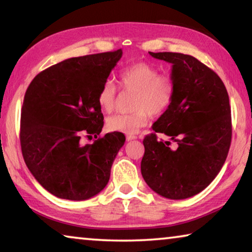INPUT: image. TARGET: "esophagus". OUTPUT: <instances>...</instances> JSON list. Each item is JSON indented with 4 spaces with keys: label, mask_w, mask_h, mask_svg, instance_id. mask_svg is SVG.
<instances>
[{
    "label": "esophagus",
    "mask_w": 252,
    "mask_h": 252,
    "mask_svg": "<svg viewBox=\"0 0 252 252\" xmlns=\"http://www.w3.org/2000/svg\"><path fill=\"white\" fill-rule=\"evenodd\" d=\"M135 139H137V137H135V135H133V134H126V140L127 141L135 140Z\"/></svg>",
    "instance_id": "obj_1"
}]
</instances>
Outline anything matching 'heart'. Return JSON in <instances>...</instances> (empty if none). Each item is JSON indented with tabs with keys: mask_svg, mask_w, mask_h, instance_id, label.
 I'll return each instance as SVG.
<instances>
[{
	"mask_svg": "<svg viewBox=\"0 0 252 252\" xmlns=\"http://www.w3.org/2000/svg\"><path fill=\"white\" fill-rule=\"evenodd\" d=\"M123 91L134 93L132 113L115 114L106 120V127L114 132L132 134L146 126L150 115H160L168 110L174 98L175 86L169 76L159 75L157 67L148 63H135L126 67L119 77ZM117 87L106 81L97 93V103L104 112L115 106Z\"/></svg>",
	"mask_w": 252,
	"mask_h": 252,
	"instance_id": "b5f03b06",
	"label": "heart"
}]
</instances>
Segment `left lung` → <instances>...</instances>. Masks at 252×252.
Returning a JSON list of instances; mask_svg holds the SVG:
<instances>
[{
    "instance_id": "left-lung-1",
    "label": "left lung",
    "mask_w": 252,
    "mask_h": 252,
    "mask_svg": "<svg viewBox=\"0 0 252 252\" xmlns=\"http://www.w3.org/2000/svg\"><path fill=\"white\" fill-rule=\"evenodd\" d=\"M149 54L173 65V102L153 130L168 135L177 148L156 133L146 135L141 174L161 196L189 198L210 185L226 159L232 137L229 95L218 74L193 56Z\"/></svg>"
}]
</instances>
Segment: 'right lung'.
I'll list each match as a JSON object with an SVG mask.
<instances>
[{"label":"right lung","mask_w":252,"mask_h":252,"mask_svg":"<svg viewBox=\"0 0 252 252\" xmlns=\"http://www.w3.org/2000/svg\"><path fill=\"white\" fill-rule=\"evenodd\" d=\"M122 50L66 59L39 73L26 92L20 143L26 165L55 196L84 201L98 194L126 137H98L103 114L97 93ZM97 139L84 145L81 137Z\"/></svg>","instance_id":"right-lung-1"}]
</instances>
